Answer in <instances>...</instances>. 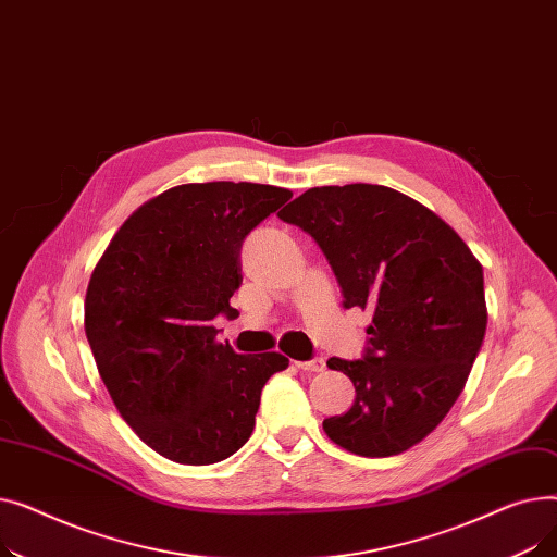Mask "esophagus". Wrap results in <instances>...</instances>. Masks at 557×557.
I'll return each mask as SVG.
<instances>
[{
    "mask_svg": "<svg viewBox=\"0 0 557 557\" xmlns=\"http://www.w3.org/2000/svg\"><path fill=\"white\" fill-rule=\"evenodd\" d=\"M296 366L300 370H305V372H323L325 370V359L323 357H315L311 361H298Z\"/></svg>",
    "mask_w": 557,
    "mask_h": 557,
    "instance_id": "obj_1",
    "label": "esophagus"
}]
</instances>
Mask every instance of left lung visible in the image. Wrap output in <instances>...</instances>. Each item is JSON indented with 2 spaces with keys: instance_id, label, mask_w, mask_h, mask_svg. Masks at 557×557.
I'll list each match as a JSON object with an SVG mask.
<instances>
[{
  "instance_id": "1",
  "label": "left lung",
  "mask_w": 557,
  "mask_h": 557,
  "mask_svg": "<svg viewBox=\"0 0 557 557\" xmlns=\"http://www.w3.org/2000/svg\"><path fill=\"white\" fill-rule=\"evenodd\" d=\"M280 219L323 250L345 309H372L363 359L327 361L357 397L325 433L366 458L411 449L445 420L483 345V267L441 216L384 185L313 187Z\"/></svg>"
}]
</instances>
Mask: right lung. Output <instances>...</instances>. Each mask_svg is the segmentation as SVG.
Returning <instances> with one entry per match:
<instances>
[{
    "instance_id": "obj_1",
    "label": "right lung",
    "mask_w": 557,
    "mask_h": 557,
    "mask_svg": "<svg viewBox=\"0 0 557 557\" xmlns=\"http://www.w3.org/2000/svg\"><path fill=\"white\" fill-rule=\"evenodd\" d=\"M294 196L257 183H194L144 202L116 230L85 294V334L116 411L160 456L212 465L255 429L277 352L216 343L232 318L244 239Z\"/></svg>"
}]
</instances>
